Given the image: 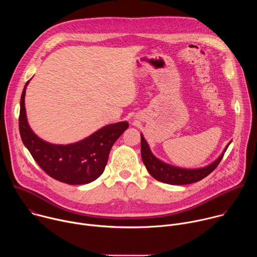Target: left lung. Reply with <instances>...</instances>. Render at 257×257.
<instances>
[{"mask_svg": "<svg viewBox=\"0 0 257 257\" xmlns=\"http://www.w3.org/2000/svg\"><path fill=\"white\" fill-rule=\"evenodd\" d=\"M141 136V158L143 164L145 165L146 170L149 173L158 181L167 183L171 185H185L191 184V183L198 182L209 175L222 161L224 154L226 153L228 146L230 145L231 141L225 148L222 155L219 156L213 163L209 164L206 167L199 168V169H184L179 168L172 165H169L154 156L152 153L150 146L144 139L143 135Z\"/></svg>", "mask_w": 257, "mask_h": 257, "instance_id": "left-lung-1", "label": "left lung"}]
</instances>
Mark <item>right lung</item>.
<instances>
[{"instance_id":"add662e5","label":"right lung","mask_w":257,"mask_h":257,"mask_svg":"<svg viewBox=\"0 0 257 257\" xmlns=\"http://www.w3.org/2000/svg\"><path fill=\"white\" fill-rule=\"evenodd\" d=\"M28 83L20 99L19 132L34 161L49 176L70 185L87 184L97 179L104 171L112 146L129 124L118 122L106 125L75 143H49L34 134L27 122L24 98Z\"/></svg>"}]
</instances>
